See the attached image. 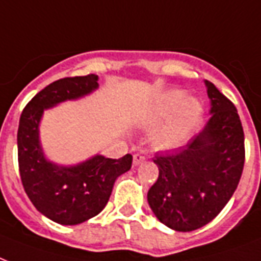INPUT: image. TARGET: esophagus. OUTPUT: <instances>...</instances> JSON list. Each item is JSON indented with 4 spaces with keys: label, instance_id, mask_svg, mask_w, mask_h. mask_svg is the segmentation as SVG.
<instances>
[{
    "label": "esophagus",
    "instance_id": "1",
    "mask_svg": "<svg viewBox=\"0 0 261 261\" xmlns=\"http://www.w3.org/2000/svg\"><path fill=\"white\" fill-rule=\"evenodd\" d=\"M144 162H145V156L139 154V153L134 154V157H133V164H134V166H139L141 163H144Z\"/></svg>",
    "mask_w": 261,
    "mask_h": 261
}]
</instances>
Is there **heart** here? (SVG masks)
<instances>
[{
  "label": "heart",
  "mask_w": 261,
  "mask_h": 261,
  "mask_svg": "<svg viewBox=\"0 0 261 261\" xmlns=\"http://www.w3.org/2000/svg\"><path fill=\"white\" fill-rule=\"evenodd\" d=\"M201 112L202 105L198 99L186 97L184 90L174 89L163 93L153 102L141 124L145 128H152L168 118L153 133V142L157 148L172 149L188 141Z\"/></svg>",
  "instance_id": "obj_1"
}]
</instances>
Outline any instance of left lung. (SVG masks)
<instances>
[{"mask_svg":"<svg viewBox=\"0 0 261 261\" xmlns=\"http://www.w3.org/2000/svg\"><path fill=\"white\" fill-rule=\"evenodd\" d=\"M210 120L188 145L157 154L159 178L148 202L156 218L175 231H193L218 216L241 179L245 148L241 120L231 101L205 81Z\"/></svg>","mask_w":261,"mask_h":261,"instance_id":"obj_1","label":"left lung"}]
</instances>
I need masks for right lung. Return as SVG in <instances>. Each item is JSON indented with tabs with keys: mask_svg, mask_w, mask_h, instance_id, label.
Wrapping results in <instances>:
<instances>
[{
	"mask_svg": "<svg viewBox=\"0 0 261 261\" xmlns=\"http://www.w3.org/2000/svg\"><path fill=\"white\" fill-rule=\"evenodd\" d=\"M97 89L98 76L93 73L59 79L39 91L20 116L17 159L21 184L34 206L59 224L75 226L98 215L108 202L115 180L131 168V154L117 160L95 154L77 164L61 166L43 153L39 138L43 112Z\"/></svg>",
	"mask_w": 261,
	"mask_h": 261,
	"instance_id": "add662e5",
	"label": "right lung"
}]
</instances>
